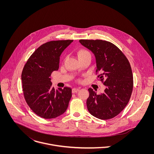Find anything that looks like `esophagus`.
I'll return each instance as SVG.
<instances>
[{"mask_svg": "<svg viewBox=\"0 0 154 154\" xmlns=\"http://www.w3.org/2000/svg\"><path fill=\"white\" fill-rule=\"evenodd\" d=\"M79 90V88H73L72 89V92L73 93H76Z\"/></svg>", "mask_w": 154, "mask_h": 154, "instance_id": "obj_1", "label": "esophagus"}]
</instances>
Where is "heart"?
Instances as JSON below:
<instances>
[{
  "label": "heart",
  "mask_w": 154,
  "mask_h": 154,
  "mask_svg": "<svg viewBox=\"0 0 154 154\" xmlns=\"http://www.w3.org/2000/svg\"><path fill=\"white\" fill-rule=\"evenodd\" d=\"M87 55H91L90 53L89 52L87 49L85 48H81L77 51V56L78 57V59H80ZM79 81H81L80 79H79Z\"/></svg>",
  "instance_id": "heart-1"
}]
</instances>
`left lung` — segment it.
Returning a JSON list of instances; mask_svg holds the SVG:
<instances>
[{"label":"left lung","instance_id":"8db88e82","mask_svg":"<svg viewBox=\"0 0 154 154\" xmlns=\"http://www.w3.org/2000/svg\"><path fill=\"white\" fill-rule=\"evenodd\" d=\"M79 42L94 53L96 75L106 86L103 94H97L89 88L87 106L93 116L108 120L126 107L131 97L133 77L131 64L125 54L112 43L101 40H80Z\"/></svg>","mask_w":154,"mask_h":154}]
</instances>
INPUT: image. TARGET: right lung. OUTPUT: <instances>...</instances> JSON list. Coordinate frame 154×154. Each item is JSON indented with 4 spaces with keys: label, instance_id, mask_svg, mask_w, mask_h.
I'll return each mask as SVG.
<instances>
[{
    "label": "right lung",
    "instance_id": "obj_1",
    "mask_svg": "<svg viewBox=\"0 0 154 154\" xmlns=\"http://www.w3.org/2000/svg\"><path fill=\"white\" fill-rule=\"evenodd\" d=\"M73 40H54L40 46L31 55L22 70V90L25 101L38 116L50 119L63 114L72 97V89L57 90L50 76L59 67L60 56Z\"/></svg>",
    "mask_w": 154,
    "mask_h": 154
}]
</instances>
